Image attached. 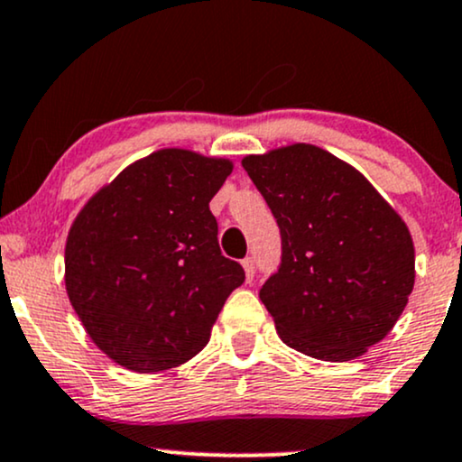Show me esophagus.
Instances as JSON below:
<instances>
[{"label": "esophagus", "mask_w": 462, "mask_h": 462, "mask_svg": "<svg viewBox=\"0 0 462 462\" xmlns=\"http://www.w3.org/2000/svg\"><path fill=\"white\" fill-rule=\"evenodd\" d=\"M243 269H245L247 280H254V273H255V263H254V258H245V260H243Z\"/></svg>", "instance_id": "1"}]
</instances>
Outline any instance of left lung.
Returning <instances> with one entry per match:
<instances>
[{
    "label": "left lung",
    "mask_w": 462,
    "mask_h": 462,
    "mask_svg": "<svg viewBox=\"0 0 462 462\" xmlns=\"http://www.w3.org/2000/svg\"><path fill=\"white\" fill-rule=\"evenodd\" d=\"M243 168L280 226V269L260 288L280 337L322 361L364 355L413 291L407 224L357 170L312 143L249 154Z\"/></svg>",
    "instance_id": "obj_1"
}]
</instances>
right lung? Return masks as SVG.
<instances>
[{
    "label": "right lung",
    "instance_id": "add662e5",
    "mask_svg": "<svg viewBox=\"0 0 462 462\" xmlns=\"http://www.w3.org/2000/svg\"><path fill=\"white\" fill-rule=\"evenodd\" d=\"M232 161L163 148L94 193L66 238V292L101 351L163 372L207 346L245 271L221 255L208 202Z\"/></svg>",
    "mask_w": 462,
    "mask_h": 462
}]
</instances>
